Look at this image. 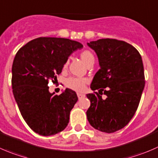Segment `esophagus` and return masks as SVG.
<instances>
[{"label": "esophagus", "instance_id": "1", "mask_svg": "<svg viewBox=\"0 0 158 158\" xmlns=\"http://www.w3.org/2000/svg\"><path fill=\"white\" fill-rule=\"evenodd\" d=\"M77 97H78L79 99H81L83 97H84V94H81V93H77Z\"/></svg>", "mask_w": 158, "mask_h": 158}]
</instances>
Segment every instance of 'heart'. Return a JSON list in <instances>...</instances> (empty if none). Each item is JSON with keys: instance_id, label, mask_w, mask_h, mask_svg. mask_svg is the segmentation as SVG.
Listing matches in <instances>:
<instances>
[{"instance_id": "heart-1", "label": "heart", "mask_w": 158, "mask_h": 158, "mask_svg": "<svg viewBox=\"0 0 158 158\" xmlns=\"http://www.w3.org/2000/svg\"><path fill=\"white\" fill-rule=\"evenodd\" d=\"M80 57L87 66L90 64H94V56L89 50H84V51H81L80 53ZM67 67H68V62H65L64 64V69H65ZM87 83V80L86 78L71 77L66 80L65 84L68 88L72 89L76 91H82L85 88V85Z\"/></svg>"}]
</instances>
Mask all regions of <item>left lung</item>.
<instances>
[{
  "label": "left lung",
  "mask_w": 158,
  "mask_h": 158,
  "mask_svg": "<svg viewBox=\"0 0 158 158\" xmlns=\"http://www.w3.org/2000/svg\"><path fill=\"white\" fill-rule=\"evenodd\" d=\"M87 45L94 50L101 66L90 85L94 92L87 94L90 101L87 120L97 130L115 132L130 122L138 107L145 84L141 56L124 40L99 39ZM103 93L107 96L104 100Z\"/></svg>",
  "instance_id": "1"
}]
</instances>
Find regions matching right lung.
<instances>
[{
    "label": "right lung",
    "instance_id": "right-lung-1",
    "mask_svg": "<svg viewBox=\"0 0 158 158\" xmlns=\"http://www.w3.org/2000/svg\"><path fill=\"white\" fill-rule=\"evenodd\" d=\"M81 43L66 38L41 37L20 48L12 65L11 84L15 101L31 130L51 136L64 130L77 94L67 88L60 95L51 94L48 84L57 80L64 64Z\"/></svg>",
    "mask_w": 158,
    "mask_h": 158
}]
</instances>
